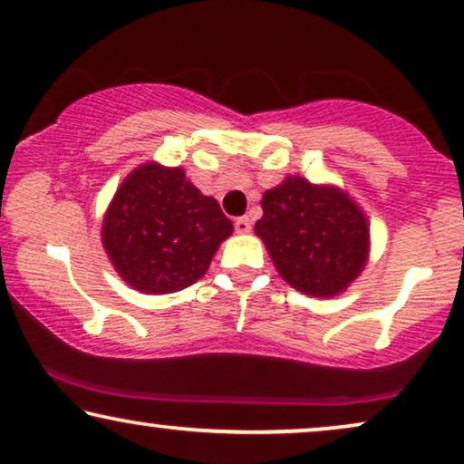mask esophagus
<instances>
[{
	"instance_id": "34e87169",
	"label": "esophagus",
	"mask_w": 464,
	"mask_h": 464,
	"mask_svg": "<svg viewBox=\"0 0 464 464\" xmlns=\"http://www.w3.org/2000/svg\"><path fill=\"white\" fill-rule=\"evenodd\" d=\"M234 227H237L238 234H249L251 232V219L246 218H238L237 221H234Z\"/></svg>"
}]
</instances>
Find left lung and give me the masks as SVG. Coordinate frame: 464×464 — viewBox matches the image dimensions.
Wrapping results in <instances>:
<instances>
[{"label": "left lung", "instance_id": "obj_1", "mask_svg": "<svg viewBox=\"0 0 464 464\" xmlns=\"http://www.w3.org/2000/svg\"><path fill=\"white\" fill-rule=\"evenodd\" d=\"M257 237L291 287L332 297L363 270L370 230L361 208L334 188L289 177L262 198Z\"/></svg>", "mask_w": 464, "mask_h": 464}]
</instances>
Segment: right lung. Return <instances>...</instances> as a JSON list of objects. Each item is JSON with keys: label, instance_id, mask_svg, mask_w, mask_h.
<instances>
[{"label": "right lung", "instance_id": "1", "mask_svg": "<svg viewBox=\"0 0 464 464\" xmlns=\"http://www.w3.org/2000/svg\"><path fill=\"white\" fill-rule=\"evenodd\" d=\"M218 200L202 196L181 169L143 164L126 177L103 221V245L130 287L173 294L198 281L232 234Z\"/></svg>", "mask_w": 464, "mask_h": 464}]
</instances>
